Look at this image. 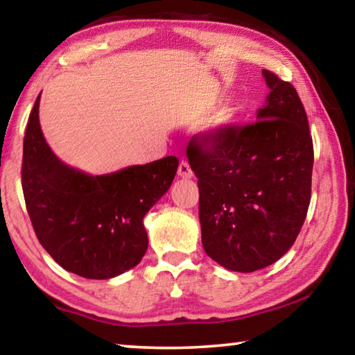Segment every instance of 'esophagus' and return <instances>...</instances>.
<instances>
[{
    "label": "esophagus",
    "mask_w": 355,
    "mask_h": 355,
    "mask_svg": "<svg viewBox=\"0 0 355 355\" xmlns=\"http://www.w3.org/2000/svg\"><path fill=\"white\" fill-rule=\"evenodd\" d=\"M178 175L182 177V178H191L192 175H194V173H192V169H191V166H189L188 161L182 159V163H180V166H178Z\"/></svg>",
    "instance_id": "1"
}]
</instances>
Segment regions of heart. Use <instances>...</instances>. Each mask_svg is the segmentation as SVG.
Instances as JSON below:
<instances>
[{"mask_svg": "<svg viewBox=\"0 0 355 355\" xmlns=\"http://www.w3.org/2000/svg\"><path fill=\"white\" fill-rule=\"evenodd\" d=\"M233 119H235V110H233L232 106L228 107H222L220 111H218L214 114V116L208 120L207 123V131L209 135L216 136L222 131L224 128H227L228 125L233 122Z\"/></svg>", "mask_w": 355, "mask_h": 355, "instance_id": "1", "label": "heart"}]
</instances>
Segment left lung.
<instances>
[{"mask_svg":"<svg viewBox=\"0 0 355 355\" xmlns=\"http://www.w3.org/2000/svg\"><path fill=\"white\" fill-rule=\"evenodd\" d=\"M271 89L257 122L196 135L188 161L199 178L207 255L230 271L254 272L284 257L310 205L313 141L291 83L263 70Z\"/></svg>","mask_w":355,"mask_h":355,"instance_id":"1","label":"left lung"}]
</instances>
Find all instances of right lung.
<instances>
[{
	"instance_id": "right-lung-1",
	"label": "right lung",
	"mask_w": 355,
	"mask_h": 355,
	"mask_svg": "<svg viewBox=\"0 0 355 355\" xmlns=\"http://www.w3.org/2000/svg\"><path fill=\"white\" fill-rule=\"evenodd\" d=\"M40 95L23 141L21 186L33 228L59 266L84 279L135 268L148 248L144 216L167 189L178 159L166 156L107 175H89L51 152L39 123Z\"/></svg>"
}]
</instances>
